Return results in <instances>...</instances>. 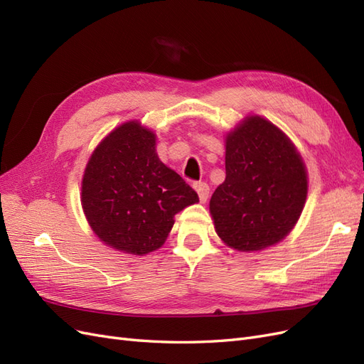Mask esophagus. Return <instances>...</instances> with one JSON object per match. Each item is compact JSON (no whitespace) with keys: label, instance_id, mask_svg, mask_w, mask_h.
<instances>
[{"label":"esophagus","instance_id":"esophagus-1","mask_svg":"<svg viewBox=\"0 0 364 364\" xmlns=\"http://www.w3.org/2000/svg\"><path fill=\"white\" fill-rule=\"evenodd\" d=\"M194 190L199 194V199L202 203H205L209 197V185L206 182H196Z\"/></svg>","mask_w":364,"mask_h":364}]
</instances>
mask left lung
Listing matches in <instances>:
<instances>
[{
    "mask_svg": "<svg viewBox=\"0 0 364 364\" xmlns=\"http://www.w3.org/2000/svg\"><path fill=\"white\" fill-rule=\"evenodd\" d=\"M226 179L209 211L229 247L261 250L279 243L306 200L305 164L290 138L266 118L246 117L226 136Z\"/></svg>",
    "mask_w": 364,
    "mask_h": 364,
    "instance_id": "obj_1",
    "label": "left lung"
}]
</instances>
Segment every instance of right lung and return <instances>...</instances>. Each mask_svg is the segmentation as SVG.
<instances>
[{
  "instance_id": "add662e5",
  "label": "right lung",
  "mask_w": 364,
  "mask_h": 364,
  "mask_svg": "<svg viewBox=\"0 0 364 364\" xmlns=\"http://www.w3.org/2000/svg\"><path fill=\"white\" fill-rule=\"evenodd\" d=\"M197 202V193L158 158L156 135L138 121L112 130L85 168L87 223L105 245L132 255L159 249L174 215Z\"/></svg>"
}]
</instances>
